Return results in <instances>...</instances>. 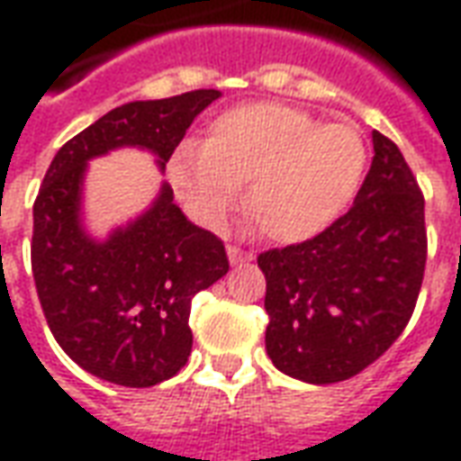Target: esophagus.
Returning <instances> with one entry per match:
<instances>
[{
  "label": "esophagus",
  "instance_id": "obj_1",
  "mask_svg": "<svg viewBox=\"0 0 461 461\" xmlns=\"http://www.w3.org/2000/svg\"><path fill=\"white\" fill-rule=\"evenodd\" d=\"M227 257H230V261L234 264V267H240V264H247V261L254 259V251L240 249V247L230 244V247H227Z\"/></svg>",
  "mask_w": 461,
  "mask_h": 461
}]
</instances>
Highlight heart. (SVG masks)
I'll return each mask as SVG.
<instances>
[{"mask_svg": "<svg viewBox=\"0 0 461 461\" xmlns=\"http://www.w3.org/2000/svg\"><path fill=\"white\" fill-rule=\"evenodd\" d=\"M366 160V142L350 125H321L291 105L247 104L217 115L204 142H182L167 175L210 227L227 220L247 185V210L261 234L303 241L343 214Z\"/></svg>", "mask_w": 461, "mask_h": 461, "instance_id": "heart-1", "label": "heart"}]
</instances>
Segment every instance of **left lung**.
I'll return each instance as SVG.
<instances>
[{
    "instance_id": "1",
    "label": "left lung",
    "mask_w": 461,
    "mask_h": 461,
    "mask_svg": "<svg viewBox=\"0 0 461 461\" xmlns=\"http://www.w3.org/2000/svg\"><path fill=\"white\" fill-rule=\"evenodd\" d=\"M373 150L346 214L257 259L267 279V353L303 383H340L375 363L405 330L420 296L425 197L395 142L373 131Z\"/></svg>"
}]
</instances>
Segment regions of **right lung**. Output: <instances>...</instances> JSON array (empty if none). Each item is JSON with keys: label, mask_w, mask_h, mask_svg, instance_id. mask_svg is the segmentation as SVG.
Segmentation results:
<instances>
[{"label": "right lung", "mask_w": 461, "mask_h": 461, "mask_svg": "<svg viewBox=\"0 0 461 461\" xmlns=\"http://www.w3.org/2000/svg\"><path fill=\"white\" fill-rule=\"evenodd\" d=\"M214 88L132 101L74 135L49 165L34 202L32 271L46 323L86 373L122 387L177 375L192 350L194 294L230 271L224 241L192 224L162 185L152 207L105 241L81 227L86 162L122 145L165 167Z\"/></svg>", "instance_id": "right-lung-1"}]
</instances>
